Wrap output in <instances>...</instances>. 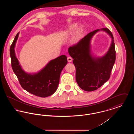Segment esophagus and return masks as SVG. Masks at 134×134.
<instances>
[{
	"mask_svg": "<svg viewBox=\"0 0 134 134\" xmlns=\"http://www.w3.org/2000/svg\"><path fill=\"white\" fill-rule=\"evenodd\" d=\"M67 61L68 62H71L72 61V58L70 57L67 58Z\"/></svg>",
	"mask_w": 134,
	"mask_h": 134,
	"instance_id": "obj_1",
	"label": "esophagus"
}]
</instances>
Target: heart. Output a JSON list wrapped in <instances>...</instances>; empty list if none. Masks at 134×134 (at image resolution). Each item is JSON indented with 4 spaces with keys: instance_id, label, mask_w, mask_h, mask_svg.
Returning a JSON list of instances; mask_svg holds the SVG:
<instances>
[{
    "instance_id": "b5f03b06",
    "label": "heart",
    "mask_w": 134,
    "mask_h": 134,
    "mask_svg": "<svg viewBox=\"0 0 134 134\" xmlns=\"http://www.w3.org/2000/svg\"><path fill=\"white\" fill-rule=\"evenodd\" d=\"M84 31V27L83 26H78V24L74 23L68 26L62 32L61 37L64 38H69L74 35L72 43L74 45H76L82 38Z\"/></svg>"
}]
</instances>
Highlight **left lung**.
Instances as JSON below:
<instances>
[{"instance_id":"8db88e82","label":"left lung","mask_w":134,"mask_h":134,"mask_svg":"<svg viewBox=\"0 0 134 134\" xmlns=\"http://www.w3.org/2000/svg\"><path fill=\"white\" fill-rule=\"evenodd\" d=\"M99 31L105 32L112 40L108 51L101 57L93 55L91 45L93 37ZM115 46L112 33L108 28H102L89 32L76 45L68 49V53L73 59L76 80L80 88L86 91H92L108 80L115 60Z\"/></svg>"}]
</instances>
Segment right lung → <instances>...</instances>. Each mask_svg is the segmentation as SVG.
<instances>
[{"instance_id":"right-lung-1","label":"right lung","mask_w":134,"mask_h":134,"mask_svg":"<svg viewBox=\"0 0 134 134\" xmlns=\"http://www.w3.org/2000/svg\"><path fill=\"white\" fill-rule=\"evenodd\" d=\"M19 33L15 37L10 48L12 66L14 73L21 87L29 93L41 97L52 95L57 89L61 73L67 64L66 56L61 55L52 60L37 72H26L19 64L14 50Z\"/></svg>"}]
</instances>
